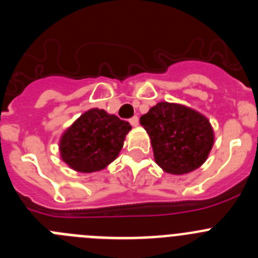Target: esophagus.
Returning <instances> with one entry per match:
<instances>
[{"mask_svg": "<svg viewBox=\"0 0 258 258\" xmlns=\"http://www.w3.org/2000/svg\"><path fill=\"white\" fill-rule=\"evenodd\" d=\"M129 121H131V124L133 125V126H138V124H140V118L137 117V116H134V117H132Z\"/></svg>", "mask_w": 258, "mask_h": 258, "instance_id": "34e87169", "label": "esophagus"}]
</instances>
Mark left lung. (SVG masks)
I'll list each match as a JSON object with an SVG mask.
<instances>
[{
  "label": "left lung",
  "instance_id": "8db88e82",
  "mask_svg": "<svg viewBox=\"0 0 258 258\" xmlns=\"http://www.w3.org/2000/svg\"><path fill=\"white\" fill-rule=\"evenodd\" d=\"M149 133L155 161L170 174H186L206 163L214 143L208 118L179 103L160 102L141 116Z\"/></svg>",
  "mask_w": 258,
  "mask_h": 258
}]
</instances>
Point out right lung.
<instances>
[{
	"label": "right lung",
	"instance_id": "obj_1",
	"mask_svg": "<svg viewBox=\"0 0 258 258\" xmlns=\"http://www.w3.org/2000/svg\"><path fill=\"white\" fill-rule=\"evenodd\" d=\"M131 129L129 122L104 109H89L61 134V160L76 172H99L118 156Z\"/></svg>",
	"mask_w": 258,
	"mask_h": 258
}]
</instances>
